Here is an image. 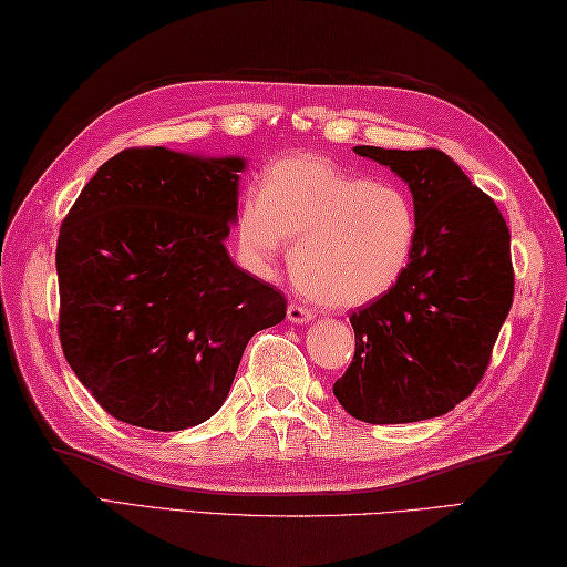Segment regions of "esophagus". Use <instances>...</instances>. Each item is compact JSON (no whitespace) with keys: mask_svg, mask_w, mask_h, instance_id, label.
<instances>
[{"mask_svg":"<svg viewBox=\"0 0 567 567\" xmlns=\"http://www.w3.org/2000/svg\"><path fill=\"white\" fill-rule=\"evenodd\" d=\"M311 319H315V315H311V309H307L302 305H290V307H287V321H290V323H309Z\"/></svg>","mask_w":567,"mask_h":567,"instance_id":"34e87169","label":"esophagus"}]
</instances>
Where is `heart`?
<instances>
[{
  "mask_svg": "<svg viewBox=\"0 0 567 567\" xmlns=\"http://www.w3.org/2000/svg\"><path fill=\"white\" fill-rule=\"evenodd\" d=\"M236 246L265 275L295 240L292 272L321 305L353 309L375 302L412 262L419 216L409 192L372 183L323 158H287L262 175L260 195L240 199Z\"/></svg>",
  "mask_w": 567,
  "mask_h": 567,
  "instance_id": "obj_1",
  "label": "heart"
}]
</instances>
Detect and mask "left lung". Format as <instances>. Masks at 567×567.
I'll return each instance as SVG.
<instances>
[{
    "label": "left lung",
    "mask_w": 567,
    "mask_h": 567,
    "mask_svg": "<svg viewBox=\"0 0 567 567\" xmlns=\"http://www.w3.org/2000/svg\"><path fill=\"white\" fill-rule=\"evenodd\" d=\"M353 151L409 185L419 238L402 280L353 311L355 355L333 394L368 424L441 416L483 380L512 309L509 228L443 151Z\"/></svg>",
    "instance_id": "left-lung-1"
}]
</instances>
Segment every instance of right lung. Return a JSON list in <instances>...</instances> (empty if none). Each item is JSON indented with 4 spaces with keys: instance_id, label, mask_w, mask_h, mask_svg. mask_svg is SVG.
<instances>
[{
    "instance_id": "right-lung-1",
    "label": "right lung",
    "mask_w": 567,
    "mask_h": 567,
    "mask_svg": "<svg viewBox=\"0 0 567 567\" xmlns=\"http://www.w3.org/2000/svg\"><path fill=\"white\" fill-rule=\"evenodd\" d=\"M238 155L131 148L106 161L60 226V346L114 419L183 431L219 412L252 333L287 299L226 250Z\"/></svg>"
}]
</instances>
